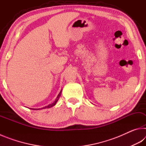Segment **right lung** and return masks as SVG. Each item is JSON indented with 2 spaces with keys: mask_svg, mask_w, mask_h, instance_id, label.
<instances>
[{
  "mask_svg": "<svg viewBox=\"0 0 146 146\" xmlns=\"http://www.w3.org/2000/svg\"><path fill=\"white\" fill-rule=\"evenodd\" d=\"M61 93H62V91H60V93L58 94V95L57 96V97H56V100L54 101V102L52 103V104H49V105H48V106H45V107H43V108H41V110H42V109H46V108H51V107H53V106H55V104H56V102H57L58 101V100L59 99V98H60V95H61ZM32 110H37V109H32ZM38 110H40V109H38Z\"/></svg>",
  "mask_w": 146,
  "mask_h": 146,
  "instance_id": "obj_1",
  "label": "right lung"
}]
</instances>
